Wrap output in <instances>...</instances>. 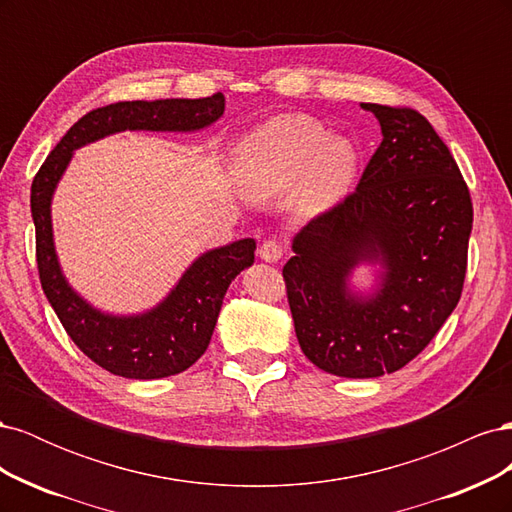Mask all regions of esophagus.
Segmentation results:
<instances>
[{
	"instance_id": "esophagus-1",
	"label": "esophagus",
	"mask_w": 512,
	"mask_h": 512,
	"mask_svg": "<svg viewBox=\"0 0 512 512\" xmlns=\"http://www.w3.org/2000/svg\"><path fill=\"white\" fill-rule=\"evenodd\" d=\"M258 256L265 260V262H277V260L284 256V247H282L280 241L269 239V241H265V243L258 247Z\"/></svg>"
}]
</instances>
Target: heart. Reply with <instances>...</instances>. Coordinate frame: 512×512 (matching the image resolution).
I'll use <instances>...</instances> for the list:
<instances>
[{"label": "heart", "instance_id": "b5f03b06", "mask_svg": "<svg viewBox=\"0 0 512 512\" xmlns=\"http://www.w3.org/2000/svg\"><path fill=\"white\" fill-rule=\"evenodd\" d=\"M239 188L254 200L286 194L290 213L312 220L342 200L356 175V149L303 115L275 117L232 153Z\"/></svg>", "mask_w": 512, "mask_h": 512}]
</instances>
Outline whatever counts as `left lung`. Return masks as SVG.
<instances>
[{"label": "left lung", "mask_w": 512, "mask_h": 512, "mask_svg": "<svg viewBox=\"0 0 512 512\" xmlns=\"http://www.w3.org/2000/svg\"><path fill=\"white\" fill-rule=\"evenodd\" d=\"M382 143L356 190L292 239L284 265L303 354L342 378L408 365L459 303L472 200L451 151L414 108L363 102ZM361 264L385 271L371 295L348 286Z\"/></svg>", "instance_id": "left-lung-1"}]
</instances>
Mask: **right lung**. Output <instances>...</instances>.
I'll use <instances>...</instances> for the list:
<instances>
[{
    "instance_id": "obj_1",
    "label": "right lung",
    "mask_w": 512,
    "mask_h": 512,
    "mask_svg": "<svg viewBox=\"0 0 512 512\" xmlns=\"http://www.w3.org/2000/svg\"><path fill=\"white\" fill-rule=\"evenodd\" d=\"M224 115V96L134 100L108 104L81 117L40 166L32 183V218L42 290L72 342L115 376L156 380L181 374L205 354L224 294L254 265V239H239L198 256L166 299L143 314L113 316L89 305L61 273L51 222V200L74 149L123 130L196 132Z\"/></svg>"
}]
</instances>
